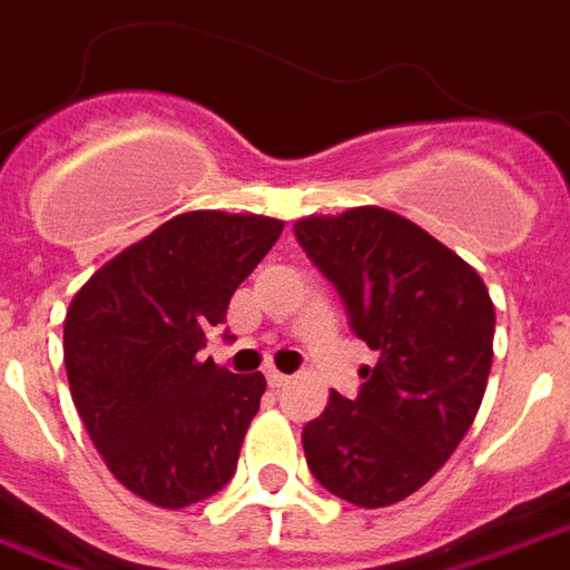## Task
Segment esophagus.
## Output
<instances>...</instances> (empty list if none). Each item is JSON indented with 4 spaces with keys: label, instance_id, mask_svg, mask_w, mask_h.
Instances as JSON below:
<instances>
[{
    "label": "esophagus",
    "instance_id": "obj_1",
    "mask_svg": "<svg viewBox=\"0 0 570 570\" xmlns=\"http://www.w3.org/2000/svg\"><path fill=\"white\" fill-rule=\"evenodd\" d=\"M265 381H268V386H272V390H281V386H286V383H289V374H284V371H277V368H268L265 371Z\"/></svg>",
    "mask_w": 570,
    "mask_h": 570
}]
</instances>
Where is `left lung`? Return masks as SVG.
I'll use <instances>...</instances> for the list:
<instances>
[{
    "label": "left lung",
    "mask_w": 570,
    "mask_h": 570,
    "mask_svg": "<svg viewBox=\"0 0 570 570\" xmlns=\"http://www.w3.org/2000/svg\"><path fill=\"white\" fill-rule=\"evenodd\" d=\"M374 353L356 399L328 395L302 432L307 468L356 508L404 501L453 456L492 365L495 307L471 265L402 214L362 205L296 220Z\"/></svg>",
    "instance_id": "obj_1"
}]
</instances>
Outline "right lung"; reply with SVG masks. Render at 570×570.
<instances>
[{"instance_id": "add662e5", "label": "right lung", "mask_w": 570, "mask_h": 570, "mask_svg": "<svg viewBox=\"0 0 570 570\" xmlns=\"http://www.w3.org/2000/svg\"><path fill=\"white\" fill-rule=\"evenodd\" d=\"M281 232L263 214L187 210L108 259L66 311L71 402L108 471L156 508H189L235 474L265 377L199 350Z\"/></svg>"}]
</instances>
